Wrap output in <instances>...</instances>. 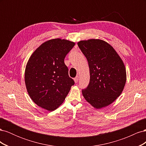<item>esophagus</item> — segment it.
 <instances>
[{
    "label": "esophagus",
    "instance_id": "1",
    "mask_svg": "<svg viewBox=\"0 0 146 146\" xmlns=\"http://www.w3.org/2000/svg\"><path fill=\"white\" fill-rule=\"evenodd\" d=\"M74 82H75V83H77L78 82V77L77 76V77H76V78H74Z\"/></svg>",
    "mask_w": 146,
    "mask_h": 146
}]
</instances>
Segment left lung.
Segmentation results:
<instances>
[{
  "label": "left lung",
  "mask_w": 146,
  "mask_h": 146,
  "mask_svg": "<svg viewBox=\"0 0 146 146\" xmlns=\"http://www.w3.org/2000/svg\"><path fill=\"white\" fill-rule=\"evenodd\" d=\"M90 68V83L82 90L84 98L95 108L113 103L121 95L126 82V70L122 59L108 43L98 39L79 41Z\"/></svg>",
  "instance_id": "1"
}]
</instances>
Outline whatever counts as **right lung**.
I'll list each match as a JSON object with an SVG mask.
<instances>
[{
	"label": "right lung",
	"mask_w": 146,
	"mask_h": 146,
	"mask_svg": "<svg viewBox=\"0 0 146 146\" xmlns=\"http://www.w3.org/2000/svg\"><path fill=\"white\" fill-rule=\"evenodd\" d=\"M75 42L60 38L47 41L38 47L26 65L25 83L30 98L49 111L61 105L74 85L64 64Z\"/></svg>",
	"instance_id": "obj_1"
}]
</instances>
